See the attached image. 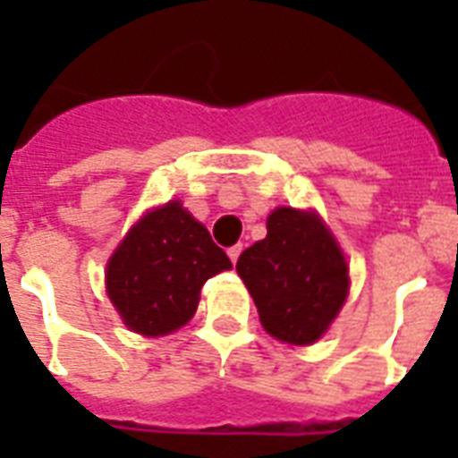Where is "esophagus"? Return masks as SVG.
<instances>
[{
    "instance_id": "1",
    "label": "esophagus",
    "mask_w": 458,
    "mask_h": 458,
    "mask_svg": "<svg viewBox=\"0 0 458 458\" xmlns=\"http://www.w3.org/2000/svg\"><path fill=\"white\" fill-rule=\"evenodd\" d=\"M240 254H242V244H235V247H230V250H228V257H230V261H233V264H237Z\"/></svg>"
}]
</instances>
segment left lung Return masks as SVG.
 <instances>
[{
  "label": "left lung",
  "mask_w": 458,
  "mask_h": 458,
  "mask_svg": "<svg viewBox=\"0 0 458 458\" xmlns=\"http://www.w3.org/2000/svg\"><path fill=\"white\" fill-rule=\"evenodd\" d=\"M266 230L261 242L240 254L237 273L273 337L311 344L347 300V261L316 214L280 207Z\"/></svg>",
  "instance_id": "obj_1"
}]
</instances>
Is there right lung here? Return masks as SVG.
<instances>
[{
  "label": "right lung",
  "mask_w": 458,
  "mask_h": 458,
  "mask_svg": "<svg viewBox=\"0 0 458 458\" xmlns=\"http://www.w3.org/2000/svg\"><path fill=\"white\" fill-rule=\"evenodd\" d=\"M228 254L180 201L149 211L128 233L106 266V293L140 335H165L185 326L211 276L230 268Z\"/></svg>",
  "instance_id": "add662e5"
}]
</instances>
